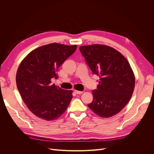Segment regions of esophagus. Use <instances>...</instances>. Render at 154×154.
Wrapping results in <instances>:
<instances>
[{
    "mask_svg": "<svg viewBox=\"0 0 154 154\" xmlns=\"http://www.w3.org/2000/svg\"><path fill=\"white\" fill-rule=\"evenodd\" d=\"M74 92L76 93L77 94H81L83 93V91H76V90H74Z\"/></svg>",
    "mask_w": 154,
    "mask_h": 154,
    "instance_id": "1",
    "label": "esophagus"
}]
</instances>
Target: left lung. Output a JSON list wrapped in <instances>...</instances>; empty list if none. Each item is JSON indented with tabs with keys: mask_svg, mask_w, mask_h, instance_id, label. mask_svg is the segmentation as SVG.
<instances>
[{
	"mask_svg": "<svg viewBox=\"0 0 154 154\" xmlns=\"http://www.w3.org/2000/svg\"><path fill=\"white\" fill-rule=\"evenodd\" d=\"M80 50L93 74L100 78L88 106L102 118L117 114L128 103L134 90L135 76L128 60L105 45L80 46Z\"/></svg>",
	"mask_w": 154,
	"mask_h": 154,
	"instance_id": "obj_1",
	"label": "left lung"
}]
</instances>
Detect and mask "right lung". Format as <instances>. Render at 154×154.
I'll list each match as a JSON object with an SVG mask.
<instances>
[{
    "mask_svg": "<svg viewBox=\"0 0 154 154\" xmlns=\"http://www.w3.org/2000/svg\"><path fill=\"white\" fill-rule=\"evenodd\" d=\"M76 48V45L49 44L32 51L21 62L16 75L17 88L27 108L37 117L52 121L67 110L72 91L52 84L51 79L58 78L59 67Z\"/></svg>",
    "mask_w": 154,
    "mask_h": 154,
    "instance_id": "add662e5",
    "label": "right lung"
}]
</instances>
